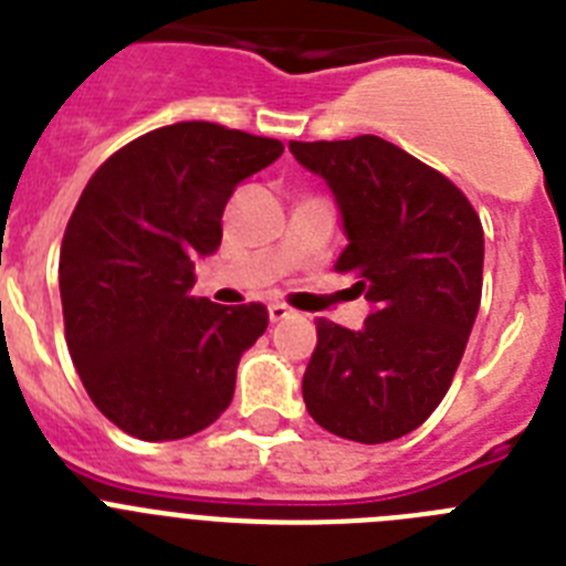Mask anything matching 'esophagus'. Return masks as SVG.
<instances>
[{"label": "esophagus", "instance_id": "1", "mask_svg": "<svg viewBox=\"0 0 566 566\" xmlns=\"http://www.w3.org/2000/svg\"><path fill=\"white\" fill-rule=\"evenodd\" d=\"M292 308L283 306V303H272V306H269V319H272V323H280V319L292 317Z\"/></svg>", "mask_w": 566, "mask_h": 566}]
</instances>
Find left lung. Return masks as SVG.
Wrapping results in <instances>:
<instances>
[{
  "label": "left lung",
  "mask_w": 566,
  "mask_h": 566,
  "mask_svg": "<svg viewBox=\"0 0 566 566\" xmlns=\"http://www.w3.org/2000/svg\"><path fill=\"white\" fill-rule=\"evenodd\" d=\"M289 149L332 189L348 238L334 269L371 306L359 332L319 319L303 399L337 437L391 442L451 388L482 303V221L442 172L379 135Z\"/></svg>",
  "instance_id": "1"
}]
</instances>
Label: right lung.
<instances>
[{"mask_svg":"<svg viewBox=\"0 0 566 566\" xmlns=\"http://www.w3.org/2000/svg\"><path fill=\"white\" fill-rule=\"evenodd\" d=\"M280 155L274 138L178 122L109 155L84 187L59 254L64 334L90 399L129 437H192L232 402L269 312L189 289L221 247L234 187Z\"/></svg>","mask_w":566,"mask_h":566,"instance_id":"right-lung-1","label":"right lung"}]
</instances>
